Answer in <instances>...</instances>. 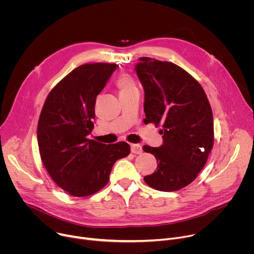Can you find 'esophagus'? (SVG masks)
Masks as SVG:
<instances>
[{"label":"esophagus","instance_id":"obj_1","mask_svg":"<svg viewBox=\"0 0 254 254\" xmlns=\"http://www.w3.org/2000/svg\"><path fill=\"white\" fill-rule=\"evenodd\" d=\"M131 151L135 154H140L142 152V146L140 144H131Z\"/></svg>","mask_w":254,"mask_h":254}]
</instances>
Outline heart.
I'll return each mask as SVG.
<instances>
[{
  "label": "heart",
  "mask_w": 254,
  "mask_h": 254,
  "mask_svg": "<svg viewBox=\"0 0 254 254\" xmlns=\"http://www.w3.org/2000/svg\"><path fill=\"white\" fill-rule=\"evenodd\" d=\"M117 84H118L121 92L123 91H128V90H131V89H134L136 88L135 86V83L133 81L132 78L129 76V75H121L119 77L118 81H117Z\"/></svg>",
  "instance_id": "heart-1"
}]
</instances>
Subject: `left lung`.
I'll use <instances>...</instances> for the list:
<instances>
[{
    "label": "left lung",
    "mask_w": 254,
    "mask_h": 254,
    "mask_svg": "<svg viewBox=\"0 0 254 254\" xmlns=\"http://www.w3.org/2000/svg\"><path fill=\"white\" fill-rule=\"evenodd\" d=\"M135 67L144 88L145 124L162 125L161 147L144 145L158 169L144 177L160 191H177L195 180L213 145L212 111L206 94L188 72L171 62L139 58Z\"/></svg>",
    "instance_id": "left-lung-1"
}]
</instances>
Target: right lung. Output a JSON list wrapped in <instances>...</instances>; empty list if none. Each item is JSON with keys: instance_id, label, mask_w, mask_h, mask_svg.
Segmentation results:
<instances>
[{"instance_id": "right-lung-1", "label": "right lung", "mask_w": 254, "mask_h": 254, "mask_svg": "<svg viewBox=\"0 0 254 254\" xmlns=\"http://www.w3.org/2000/svg\"><path fill=\"white\" fill-rule=\"evenodd\" d=\"M117 64L75 68L49 93L37 124L41 159L55 183L77 197L103 189L116 161L130 153L127 142L104 144L88 139L96 96Z\"/></svg>"}]
</instances>
